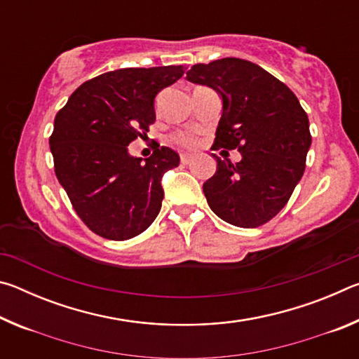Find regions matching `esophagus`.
<instances>
[{
	"label": "esophagus",
	"mask_w": 359,
	"mask_h": 359,
	"mask_svg": "<svg viewBox=\"0 0 359 359\" xmlns=\"http://www.w3.org/2000/svg\"><path fill=\"white\" fill-rule=\"evenodd\" d=\"M191 160H193V156L190 154H182L180 155V163H182V165H188V163H190Z\"/></svg>",
	"instance_id": "1"
}]
</instances>
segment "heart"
Returning a JSON list of instances; mask_svg holds the SVG:
<instances>
[{
  "instance_id": "b5f03b06",
  "label": "heart",
  "mask_w": 359,
  "mask_h": 359,
  "mask_svg": "<svg viewBox=\"0 0 359 359\" xmlns=\"http://www.w3.org/2000/svg\"><path fill=\"white\" fill-rule=\"evenodd\" d=\"M172 141L177 145H182V147H194V145H196V142H198V139H196V136L193 135V133L177 131L172 136Z\"/></svg>"
}]
</instances>
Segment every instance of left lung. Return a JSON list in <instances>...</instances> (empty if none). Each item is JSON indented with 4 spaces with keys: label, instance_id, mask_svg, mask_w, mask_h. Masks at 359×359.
I'll use <instances>...</instances> for the list:
<instances>
[{
    "label": "left lung",
    "instance_id": "1",
    "mask_svg": "<svg viewBox=\"0 0 359 359\" xmlns=\"http://www.w3.org/2000/svg\"><path fill=\"white\" fill-rule=\"evenodd\" d=\"M187 79L222 96L212 149L242 155L236 165L214 155L217 171L203 185L209 208L234 226L258 228L285 208L302 177L312 144L307 114L287 85L247 60L198 63Z\"/></svg>",
    "mask_w": 359,
    "mask_h": 359
}]
</instances>
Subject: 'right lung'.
Returning <instances> with one entry per match:
<instances>
[{
  "instance_id": "obj_1",
  "label": "right lung",
  "mask_w": 359,
  "mask_h": 359,
  "mask_svg": "<svg viewBox=\"0 0 359 359\" xmlns=\"http://www.w3.org/2000/svg\"><path fill=\"white\" fill-rule=\"evenodd\" d=\"M184 66L125 68L83 82L55 115L53 168L79 218L111 241L136 238L160 214L161 177L179 155L156 144L145 163L128 154L155 121V96Z\"/></svg>"
}]
</instances>
